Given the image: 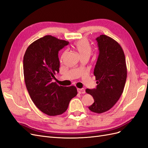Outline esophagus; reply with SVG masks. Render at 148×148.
Here are the masks:
<instances>
[{
	"mask_svg": "<svg viewBox=\"0 0 148 148\" xmlns=\"http://www.w3.org/2000/svg\"><path fill=\"white\" fill-rule=\"evenodd\" d=\"M77 91H78V92H79V94H84L85 93V90H84V89H83V88H82V89L78 88Z\"/></svg>",
	"mask_w": 148,
	"mask_h": 148,
	"instance_id": "1",
	"label": "esophagus"
}]
</instances>
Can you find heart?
Segmentation results:
<instances>
[{
  "mask_svg": "<svg viewBox=\"0 0 148 148\" xmlns=\"http://www.w3.org/2000/svg\"><path fill=\"white\" fill-rule=\"evenodd\" d=\"M74 47L77 50L81 57H89L92 52V48L87 39H83L76 42L74 44Z\"/></svg>",
  "mask_w": 148,
  "mask_h": 148,
  "instance_id": "b5f03b06",
  "label": "heart"
}]
</instances>
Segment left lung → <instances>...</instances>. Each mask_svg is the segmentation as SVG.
Wrapping results in <instances>:
<instances>
[{"label": "left lung", "instance_id": "obj_1", "mask_svg": "<svg viewBox=\"0 0 148 148\" xmlns=\"http://www.w3.org/2000/svg\"><path fill=\"white\" fill-rule=\"evenodd\" d=\"M96 40L99 54L94 70L96 88L86 89L95 102L88 108L95 113L109 110L123 93L126 82L127 70L125 57L120 44L106 35L102 34Z\"/></svg>", "mask_w": 148, "mask_h": 148}]
</instances>
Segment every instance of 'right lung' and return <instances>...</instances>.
Masks as SVG:
<instances>
[{
  "mask_svg": "<svg viewBox=\"0 0 148 148\" xmlns=\"http://www.w3.org/2000/svg\"><path fill=\"white\" fill-rule=\"evenodd\" d=\"M69 42L47 35L31 43L23 57L25 82L35 106L48 115L62 114L77 95L74 86H59L54 75L59 72V51Z\"/></svg>",
  "mask_w": 148,
  "mask_h": 148,
  "instance_id": "1",
  "label": "right lung"
}]
</instances>
